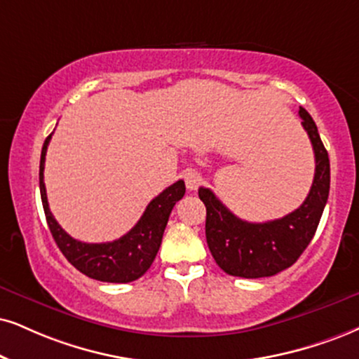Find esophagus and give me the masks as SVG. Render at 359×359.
I'll return each instance as SVG.
<instances>
[{
    "instance_id": "esophagus-1",
    "label": "esophagus",
    "mask_w": 359,
    "mask_h": 359,
    "mask_svg": "<svg viewBox=\"0 0 359 359\" xmlns=\"http://www.w3.org/2000/svg\"><path fill=\"white\" fill-rule=\"evenodd\" d=\"M183 180H184V183H187V188L189 189V191H194V189L200 187V183H201L200 172H198L196 170H193V168L184 170Z\"/></svg>"
}]
</instances>
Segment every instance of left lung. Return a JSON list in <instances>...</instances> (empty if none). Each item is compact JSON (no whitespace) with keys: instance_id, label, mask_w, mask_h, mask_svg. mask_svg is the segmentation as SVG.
<instances>
[{"instance_id":"left-lung-1","label":"left lung","mask_w":359,"mask_h":359,"mask_svg":"<svg viewBox=\"0 0 359 359\" xmlns=\"http://www.w3.org/2000/svg\"><path fill=\"white\" fill-rule=\"evenodd\" d=\"M302 125L315 151V180L306 200L293 213L266 223H250L234 216L208 188L198 194L206 206V241L224 273L240 278H264L290 268L315 236L330 194V158L320 133L304 108Z\"/></svg>"}]
</instances>
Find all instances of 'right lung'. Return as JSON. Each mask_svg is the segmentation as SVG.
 Here are the masks:
<instances>
[{
	"instance_id": "1",
	"label": "right lung",
	"mask_w": 359,
	"mask_h": 359,
	"mask_svg": "<svg viewBox=\"0 0 359 359\" xmlns=\"http://www.w3.org/2000/svg\"><path fill=\"white\" fill-rule=\"evenodd\" d=\"M51 135L44 140L41 159H39V191H41L43 210L46 215L48 226H50L57 248L78 271L93 280L104 283H130L138 280L148 271L156 258L172 206L184 196V191H187L184 181H176L165 191L159 193L146 206L143 216L125 236L109 243L78 241L57 224L50 211V205H48L43 171Z\"/></svg>"
}]
</instances>
